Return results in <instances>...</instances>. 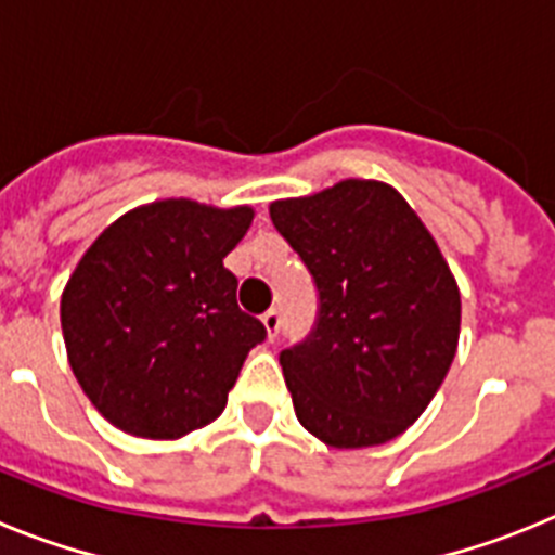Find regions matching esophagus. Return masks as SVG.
<instances>
[{
    "mask_svg": "<svg viewBox=\"0 0 555 555\" xmlns=\"http://www.w3.org/2000/svg\"><path fill=\"white\" fill-rule=\"evenodd\" d=\"M261 322L263 327H267V336L274 338L278 336V331H281V311H278V308H269V311L261 317Z\"/></svg>",
    "mask_w": 555,
    "mask_h": 555,
    "instance_id": "1",
    "label": "esophagus"
}]
</instances>
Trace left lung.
I'll return each mask as SVG.
<instances>
[{
	"label": "left lung",
	"instance_id": "1",
	"mask_svg": "<svg viewBox=\"0 0 555 555\" xmlns=\"http://www.w3.org/2000/svg\"><path fill=\"white\" fill-rule=\"evenodd\" d=\"M269 217L317 288L313 327L281 352L297 420L331 448L389 442L428 409L459 345V286L434 235L375 180L281 199Z\"/></svg>",
	"mask_w": 555,
	"mask_h": 555
}]
</instances>
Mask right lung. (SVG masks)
I'll return each instance as SVG.
<instances>
[{"mask_svg":"<svg viewBox=\"0 0 555 555\" xmlns=\"http://www.w3.org/2000/svg\"><path fill=\"white\" fill-rule=\"evenodd\" d=\"M249 208L164 199L130 210L91 244L61 300L68 364L107 423L180 439L214 423L267 327L235 302L224 255Z\"/></svg>","mask_w":555,"mask_h":555,"instance_id":"obj_1","label":"right lung"}]
</instances>
